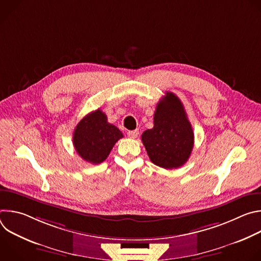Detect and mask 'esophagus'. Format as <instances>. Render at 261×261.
<instances>
[{
  "label": "esophagus",
  "instance_id": "34e87169",
  "mask_svg": "<svg viewBox=\"0 0 261 261\" xmlns=\"http://www.w3.org/2000/svg\"><path fill=\"white\" fill-rule=\"evenodd\" d=\"M139 134V131L138 130H132V131H128L127 132V135L130 137V138H136Z\"/></svg>",
  "mask_w": 261,
  "mask_h": 261
}]
</instances>
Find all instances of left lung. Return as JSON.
<instances>
[{"mask_svg":"<svg viewBox=\"0 0 261 261\" xmlns=\"http://www.w3.org/2000/svg\"><path fill=\"white\" fill-rule=\"evenodd\" d=\"M151 161L165 169L178 168L188 161L194 145V133L180 100L171 92L159 101L154 127L141 135Z\"/></svg>","mask_w":261,"mask_h":261,"instance_id":"left-lung-1","label":"left lung"}]
</instances>
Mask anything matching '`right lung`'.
<instances>
[{"label": "right lung", "mask_w": 261, "mask_h": 261, "mask_svg": "<svg viewBox=\"0 0 261 261\" xmlns=\"http://www.w3.org/2000/svg\"><path fill=\"white\" fill-rule=\"evenodd\" d=\"M123 133L107 122L106 115L97 109L87 115L73 132V145L77 154L92 164L102 163Z\"/></svg>", "instance_id": "1"}]
</instances>
